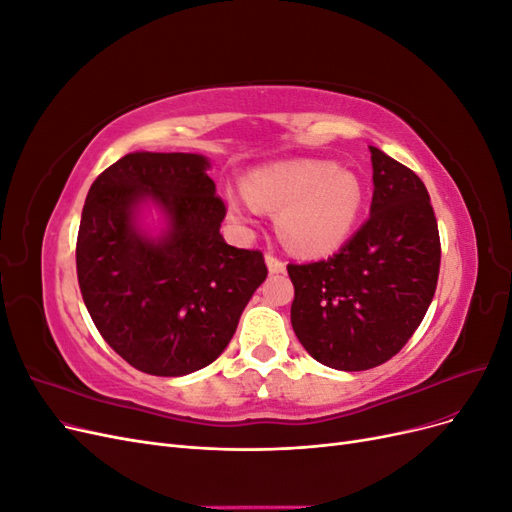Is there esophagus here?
Listing matches in <instances>:
<instances>
[{"label":"esophagus","instance_id":"34e87169","mask_svg":"<svg viewBox=\"0 0 512 512\" xmlns=\"http://www.w3.org/2000/svg\"><path fill=\"white\" fill-rule=\"evenodd\" d=\"M265 262H267L269 273H284V271H286L284 262H282L280 258H277V256H273V254H267V256H265Z\"/></svg>","mask_w":512,"mask_h":512}]
</instances>
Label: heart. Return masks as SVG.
I'll return each instance as SVG.
<instances>
[{"mask_svg": "<svg viewBox=\"0 0 512 512\" xmlns=\"http://www.w3.org/2000/svg\"><path fill=\"white\" fill-rule=\"evenodd\" d=\"M224 200L243 224H254L262 209L280 211L277 228L292 252L327 256L350 239L365 194L348 168L327 160H286L252 170L245 188H226Z\"/></svg>", "mask_w": 512, "mask_h": 512, "instance_id": "heart-1", "label": "heart"}]
</instances>
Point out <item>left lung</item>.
I'll return each instance as SVG.
<instances>
[{
    "label": "left lung",
    "mask_w": 512,
    "mask_h": 512,
    "mask_svg": "<svg viewBox=\"0 0 512 512\" xmlns=\"http://www.w3.org/2000/svg\"><path fill=\"white\" fill-rule=\"evenodd\" d=\"M369 220L327 260L288 265L290 322L301 346L339 371L378 367L425 318L440 273V235L425 183L369 147Z\"/></svg>",
    "instance_id": "obj_1"
}]
</instances>
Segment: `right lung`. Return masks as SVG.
<instances>
[{
    "label": "right lung",
    "mask_w": 512,
    "mask_h": 512,
    "mask_svg": "<svg viewBox=\"0 0 512 512\" xmlns=\"http://www.w3.org/2000/svg\"><path fill=\"white\" fill-rule=\"evenodd\" d=\"M209 158L134 151L91 183L76 239L87 312L121 359L179 378L213 363L237 331L265 258L224 241ZM156 208L163 228L144 226Z\"/></svg>",
    "instance_id": "obj_1"
}]
</instances>
